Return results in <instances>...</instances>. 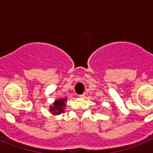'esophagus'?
Returning a JSON list of instances; mask_svg holds the SVG:
<instances>
[{
	"mask_svg": "<svg viewBox=\"0 0 153 153\" xmlns=\"http://www.w3.org/2000/svg\"><path fill=\"white\" fill-rule=\"evenodd\" d=\"M85 94H80V95H79V97L80 98H84V97H85Z\"/></svg>",
	"mask_w": 153,
	"mask_h": 153,
	"instance_id": "esophagus-1",
	"label": "esophagus"
}]
</instances>
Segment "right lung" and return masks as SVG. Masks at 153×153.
I'll return each instance as SVG.
<instances>
[{"label": "right lung", "mask_w": 153, "mask_h": 153, "mask_svg": "<svg viewBox=\"0 0 153 153\" xmlns=\"http://www.w3.org/2000/svg\"><path fill=\"white\" fill-rule=\"evenodd\" d=\"M65 101L66 98L56 100L55 103L53 104V107H50V111H53V114H55V115H59L61 112H64V108L65 106Z\"/></svg>", "instance_id": "add662e5"}]
</instances>
